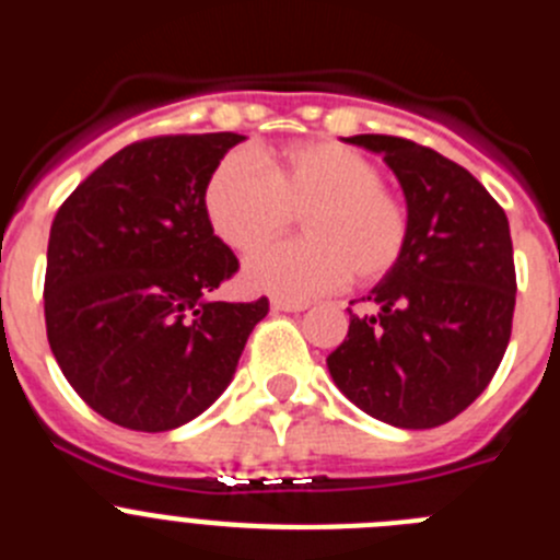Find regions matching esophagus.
Segmentation results:
<instances>
[{"label":"esophagus","instance_id":"34e87169","mask_svg":"<svg viewBox=\"0 0 560 560\" xmlns=\"http://www.w3.org/2000/svg\"><path fill=\"white\" fill-rule=\"evenodd\" d=\"M308 308V303H294V300H271V311H283V314H300Z\"/></svg>","mask_w":560,"mask_h":560}]
</instances>
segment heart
Here are the masks:
<instances>
[{"instance_id": "1", "label": "heart", "mask_w": 560, "mask_h": 560, "mask_svg": "<svg viewBox=\"0 0 560 560\" xmlns=\"http://www.w3.org/2000/svg\"><path fill=\"white\" fill-rule=\"evenodd\" d=\"M370 156L334 140H305L264 153L235 151L207 182L205 207L215 235L235 252H255L305 215V241L277 244L246 260L252 291L305 303L350 280L373 283L407 249L409 210L381 185Z\"/></svg>"}]
</instances>
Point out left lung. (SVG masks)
I'll return each instance as SVG.
<instances>
[{
  "label": "left lung",
  "instance_id": "1",
  "mask_svg": "<svg viewBox=\"0 0 560 560\" xmlns=\"http://www.w3.org/2000/svg\"><path fill=\"white\" fill-rule=\"evenodd\" d=\"M345 142L381 153L409 210L407 249L350 314L328 355L336 387L361 412L398 429L457 418L491 384L516 305L511 226L471 173L443 153L387 133Z\"/></svg>",
  "mask_w": 560,
  "mask_h": 560
}]
</instances>
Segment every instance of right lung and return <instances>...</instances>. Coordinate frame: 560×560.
<instances>
[{
  "mask_svg": "<svg viewBox=\"0 0 560 560\" xmlns=\"http://www.w3.org/2000/svg\"><path fill=\"white\" fill-rule=\"evenodd\" d=\"M241 133H176L108 156L56 212L44 319L58 368L117 427L167 432L230 387L269 300H210L237 257L205 192Z\"/></svg>",
  "mask_w": 560,
  "mask_h": 560,
  "instance_id": "add662e5",
  "label": "right lung"
}]
</instances>
